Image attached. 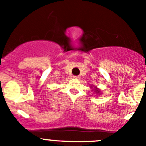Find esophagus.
I'll use <instances>...</instances> for the list:
<instances>
[{"label": "esophagus", "instance_id": "esophagus-1", "mask_svg": "<svg viewBox=\"0 0 146 146\" xmlns=\"http://www.w3.org/2000/svg\"><path fill=\"white\" fill-rule=\"evenodd\" d=\"M73 77H74V79H78V78H79V77H78V76H73Z\"/></svg>", "mask_w": 146, "mask_h": 146}]
</instances>
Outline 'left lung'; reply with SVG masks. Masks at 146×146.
<instances>
[{
  "label": "left lung",
  "instance_id": "obj_1",
  "mask_svg": "<svg viewBox=\"0 0 146 146\" xmlns=\"http://www.w3.org/2000/svg\"><path fill=\"white\" fill-rule=\"evenodd\" d=\"M94 88H95V87H94ZM94 92L97 93V94H100V91H99L98 88H96H96L94 89Z\"/></svg>",
  "mask_w": 146,
  "mask_h": 146
}]
</instances>
